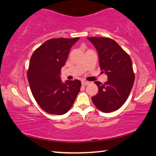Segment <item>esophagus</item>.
I'll use <instances>...</instances> for the list:
<instances>
[{
    "instance_id": "obj_1",
    "label": "esophagus",
    "mask_w": 156,
    "mask_h": 156,
    "mask_svg": "<svg viewBox=\"0 0 156 156\" xmlns=\"http://www.w3.org/2000/svg\"><path fill=\"white\" fill-rule=\"evenodd\" d=\"M89 84V82L88 81H86V80H83L82 81V85L83 86H87V85Z\"/></svg>"
}]
</instances>
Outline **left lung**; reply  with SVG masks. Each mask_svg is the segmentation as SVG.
I'll list each match as a JSON object with an SVG mask.
<instances>
[{
    "label": "left lung",
    "instance_id": "left-lung-1",
    "mask_svg": "<svg viewBox=\"0 0 156 156\" xmlns=\"http://www.w3.org/2000/svg\"><path fill=\"white\" fill-rule=\"evenodd\" d=\"M94 45L99 57L101 70L108 76L104 84L95 81L98 92L93 103L103 113L120 108L127 100L135 80L132 61L128 54L113 39L87 38Z\"/></svg>",
    "mask_w": 156,
    "mask_h": 156
}]
</instances>
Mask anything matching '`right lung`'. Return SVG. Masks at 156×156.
I'll use <instances>...</instances> for the list:
<instances>
[{
  "mask_svg": "<svg viewBox=\"0 0 156 156\" xmlns=\"http://www.w3.org/2000/svg\"><path fill=\"white\" fill-rule=\"evenodd\" d=\"M80 38H53L38 48L30 58L28 80L32 94L43 111L54 115H63L73 104L79 93V80L61 78L71 47Z\"/></svg>",
  "mask_w": 156,
  "mask_h": 156,
  "instance_id": "1",
  "label": "right lung"
}]
</instances>
